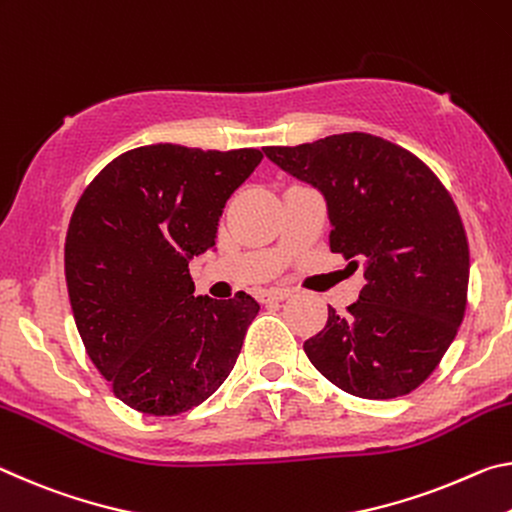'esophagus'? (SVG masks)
<instances>
[{"instance_id": "1", "label": "esophagus", "mask_w": 512, "mask_h": 512, "mask_svg": "<svg viewBox=\"0 0 512 512\" xmlns=\"http://www.w3.org/2000/svg\"><path fill=\"white\" fill-rule=\"evenodd\" d=\"M290 295H292L290 288H265V290L256 292L258 301H263V304H270V301H281Z\"/></svg>"}]
</instances>
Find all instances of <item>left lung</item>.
Masks as SVG:
<instances>
[{
	"label": "left lung",
	"mask_w": 512,
	"mask_h": 512,
	"mask_svg": "<svg viewBox=\"0 0 512 512\" xmlns=\"http://www.w3.org/2000/svg\"><path fill=\"white\" fill-rule=\"evenodd\" d=\"M322 192L329 247L363 263L358 301L304 342L317 372L349 395L395 399L438 367L463 322L469 249L454 199L420 158L370 133L265 147Z\"/></svg>",
	"instance_id": "8db88e82"
}]
</instances>
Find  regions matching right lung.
<instances>
[{"label":"right lung","mask_w":512,"mask_h":512,"mask_svg":"<svg viewBox=\"0 0 512 512\" xmlns=\"http://www.w3.org/2000/svg\"><path fill=\"white\" fill-rule=\"evenodd\" d=\"M258 149L147 145L117 156L83 190L65 238L79 335L115 397L147 415L199 406L231 374L261 311L247 292L195 297L188 265L215 247L226 199Z\"/></svg>","instance_id":"add662e5"}]
</instances>
